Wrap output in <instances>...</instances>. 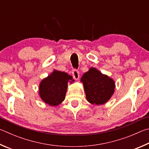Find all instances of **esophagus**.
Listing matches in <instances>:
<instances>
[{
    "label": "esophagus",
    "mask_w": 149,
    "mask_h": 149,
    "mask_svg": "<svg viewBox=\"0 0 149 149\" xmlns=\"http://www.w3.org/2000/svg\"><path fill=\"white\" fill-rule=\"evenodd\" d=\"M72 76L74 77L75 80H78L79 79V71L77 69H73L72 70Z\"/></svg>",
    "instance_id": "esophagus-1"
}]
</instances>
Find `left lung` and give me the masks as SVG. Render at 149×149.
<instances>
[{"label":"left lung","instance_id":"8db88e82","mask_svg":"<svg viewBox=\"0 0 149 149\" xmlns=\"http://www.w3.org/2000/svg\"><path fill=\"white\" fill-rule=\"evenodd\" d=\"M86 97L88 102L93 105H102L110 100L115 88L114 80L99 71L90 68L81 78Z\"/></svg>","mask_w":149,"mask_h":149}]
</instances>
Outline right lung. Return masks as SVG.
I'll return each mask as SVG.
<instances>
[{
  "instance_id": "right-lung-1",
  "label": "right lung",
  "mask_w": 149,
  "mask_h": 149,
  "mask_svg": "<svg viewBox=\"0 0 149 149\" xmlns=\"http://www.w3.org/2000/svg\"><path fill=\"white\" fill-rule=\"evenodd\" d=\"M74 82L67 73L54 70L50 75L42 80L39 86V94L44 103L57 106L65 98L68 82Z\"/></svg>"
}]
</instances>
